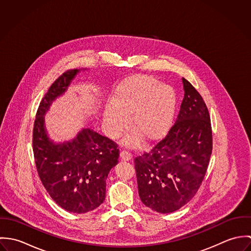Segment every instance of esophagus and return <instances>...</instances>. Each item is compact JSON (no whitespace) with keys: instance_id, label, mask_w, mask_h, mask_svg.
I'll return each mask as SVG.
<instances>
[{"instance_id":"34e87169","label":"esophagus","mask_w":251,"mask_h":251,"mask_svg":"<svg viewBox=\"0 0 251 251\" xmlns=\"http://www.w3.org/2000/svg\"><path fill=\"white\" fill-rule=\"evenodd\" d=\"M120 156H121V159H122V160L128 161V160L131 159L132 154H131L129 151H122L121 153H120Z\"/></svg>"}]
</instances>
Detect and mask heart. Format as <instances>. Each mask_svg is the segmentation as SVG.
I'll use <instances>...</instances> for the list:
<instances>
[{
  "mask_svg": "<svg viewBox=\"0 0 251 251\" xmlns=\"http://www.w3.org/2000/svg\"><path fill=\"white\" fill-rule=\"evenodd\" d=\"M177 105L175 90L148 75H135L123 81L114 90L110 106L103 115L108 137H119L126 127L132 131L125 138L126 146L142 141L153 143L163 138L172 126Z\"/></svg>",
  "mask_w": 251,
  "mask_h": 251,
  "instance_id": "obj_1",
  "label": "heart"
}]
</instances>
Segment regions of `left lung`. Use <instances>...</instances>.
Returning <instances> with one entry per match:
<instances>
[{
  "label": "left lung",
  "instance_id": "1",
  "mask_svg": "<svg viewBox=\"0 0 251 251\" xmlns=\"http://www.w3.org/2000/svg\"><path fill=\"white\" fill-rule=\"evenodd\" d=\"M178 118L166 137L134 159L139 197L151 210L169 214L188 203L205 177L213 149L208 108L184 78Z\"/></svg>",
  "mask_w": 251,
  "mask_h": 251
}]
</instances>
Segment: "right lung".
<instances>
[{
  "label": "right lung",
  "instance_id": "1",
  "mask_svg": "<svg viewBox=\"0 0 251 251\" xmlns=\"http://www.w3.org/2000/svg\"><path fill=\"white\" fill-rule=\"evenodd\" d=\"M85 71L65 72L52 84L37 109L33 133L42 184L61 208L74 214L88 213L103 203L108 174L119 158L118 146L90 127H83L74 138L64 142H55L47 132L46 113L66 94L77 74Z\"/></svg>",
  "mask_w": 251,
  "mask_h": 251
}]
</instances>
